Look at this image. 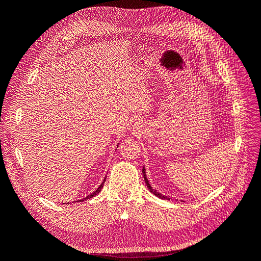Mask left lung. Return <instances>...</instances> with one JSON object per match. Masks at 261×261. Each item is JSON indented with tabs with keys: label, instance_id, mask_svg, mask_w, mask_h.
Masks as SVG:
<instances>
[{
	"label": "left lung",
	"instance_id": "8db88e82",
	"mask_svg": "<svg viewBox=\"0 0 261 261\" xmlns=\"http://www.w3.org/2000/svg\"><path fill=\"white\" fill-rule=\"evenodd\" d=\"M143 174H144V178H145V181H146V185H147V187L149 188V191H150V192H151L153 195H155L156 197H159V198H161V199H168V200H170V198H168L167 196H164V195H162V194H160V193H158L156 191H154V189H152V187H151V186H150L149 181H148V179H147V177H146L145 168L143 169Z\"/></svg>",
	"mask_w": 261,
	"mask_h": 261
}]
</instances>
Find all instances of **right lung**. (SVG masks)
I'll return each instance as SVG.
<instances>
[{
  "mask_svg": "<svg viewBox=\"0 0 261 261\" xmlns=\"http://www.w3.org/2000/svg\"><path fill=\"white\" fill-rule=\"evenodd\" d=\"M105 181H106V178H105V180L103 181H102V183H101V185L96 189V191H94L93 193H91L90 195H88V196H87L86 197V198H84L83 200H80V201H84V200H86V199H90V198H92V197L93 196H96V195H98L99 194V192H101V189H102V187H103V184H105Z\"/></svg>",
  "mask_w": 261,
  "mask_h": 261,
  "instance_id": "right-lung-1",
  "label": "right lung"
}]
</instances>
